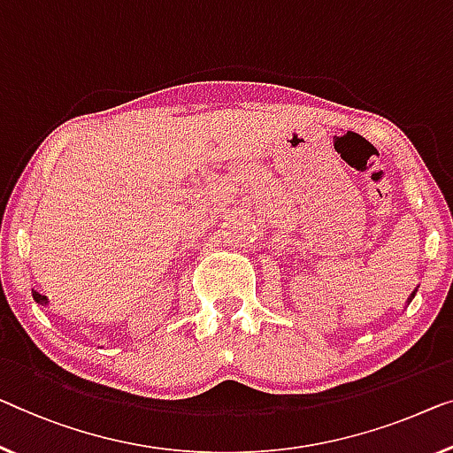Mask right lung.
<instances>
[{
  "mask_svg": "<svg viewBox=\"0 0 453 453\" xmlns=\"http://www.w3.org/2000/svg\"><path fill=\"white\" fill-rule=\"evenodd\" d=\"M32 296H34V301L40 303V305H46V303H49V299H46L44 295H40V293H36V291H32Z\"/></svg>",
  "mask_w": 453,
  "mask_h": 453,
  "instance_id": "add662e5",
  "label": "right lung"
}]
</instances>
